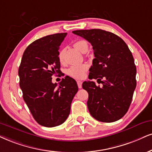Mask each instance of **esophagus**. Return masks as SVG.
<instances>
[{"label": "esophagus", "mask_w": 152, "mask_h": 152, "mask_svg": "<svg viewBox=\"0 0 152 152\" xmlns=\"http://www.w3.org/2000/svg\"><path fill=\"white\" fill-rule=\"evenodd\" d=\"M77 84L78 88H80V89H81V88H82V82L81 81H80V80H77Z\"/></svg>", "instance_id": "34e87169"}]
</instances>
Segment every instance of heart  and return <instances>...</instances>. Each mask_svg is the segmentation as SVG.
<instances>
[{"mask_svg": "<svg viewBox=\"0 0 152 152\" xmlns=\"http://www.w3.org/2000/svg\"><path fill=\"white\" fill-rule=\"evenodd\" d=\"M75 48L79 50L82 53H87L88 49H89V45L88 43L85 40L83 39H80V40L76 41L73 44ZM65 49L64 48H62L59 50L58 54V58L61 63H64L65 62ZM88 70V65L85 63H82V64L71 65L68 68L66 69L65 73L68 76L71 77L75 78V79H82L85 77L86 72Z\"/></svg>", "mask_w": 152, "mask_h": 152, "instance_id": "1", "label": "heart"}]
</instances>
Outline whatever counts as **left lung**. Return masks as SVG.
I'll return each mask as SVG.
<instances>
[{
  "label": "left lung",
  "instance_id": "obj_1",
  "mask_svg": "<svg viewBox=\"0 0 152 152\" xmlns=\"http://www.w3.org/2000/svg\"><path fill=\"white\" fill-rule=\"evenodd\" d=\"M73 34L93 46L95 58L89 79L82 87L89 94L88 109L93 118L104 123L121 119L128 112L136 87V66L132 53L124 41L115 34L102 29H83Z\"/></svg>",
  "mask_w": 152,
  "mask_h": 152
}]
</instances>
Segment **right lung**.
<instances>
[{"mask_svg":"<svg viewBox=\"0 0 152 152\" xmlns=\"http://www.w3.org/2000/svg\"><path fill=\"white\" fill-rule=\"evenodd\" d=\"M66 35H48L29 44L18 70L24 102L35 121L48 128L66 121L71 103L78 91L76 81L70 77L62 79L59 85L52 82V76L61 72L58 54Z\"/></svg>","mask_w":152,"mask_h":152,"instance_id":"1","label":"right lung"}]
</instances>
